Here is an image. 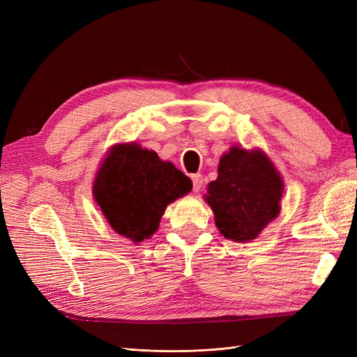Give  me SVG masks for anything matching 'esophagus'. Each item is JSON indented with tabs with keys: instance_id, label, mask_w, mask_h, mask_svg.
Instances as JSON below:
<instances>
[{
	"instance_id": "1",
	"label": "esophagus",
	"mask_w": 357,
	"mask_h": 357,
	"mask_svg": "<svg viewBox=\"0 0 357 357\" xmlns=\"http://www.w3.org/2000/svg\"><path fill=\"white\" fill-rule=\"evenodd\" d=\"M192 183H193V192L198 193L202 189V183H204L202 176L201 174H193L192 176Z\"/></svg>"
}]
</instances>
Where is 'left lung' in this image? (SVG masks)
Instances as JSON below:
<instances>
[{"mask_svg": "<svg viewBox=\"0 0 357 357\" xmlns=\"http://www.w3.org/2000/svg\"><path fill=\"white\" fill-rule=\"evenodd\" d=\"M283 180L261 150L232 147L219 164L218 180L208 185L205 201L225 238L250 241L280 213Z\"/></svg>", "mask_w": 357, "mask_h": 357, "instance_id": "1", "label": "left lung"}]
</instances>
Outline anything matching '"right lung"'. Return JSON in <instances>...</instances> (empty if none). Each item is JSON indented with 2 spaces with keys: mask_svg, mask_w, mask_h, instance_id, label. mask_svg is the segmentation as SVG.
Instances as JSON below:
<instances>
[{
  "mask_svg": "<svg viewBox=\"0 0 357 357\" xmlns=\"http://www.w3.org/2000/svg\"><path fill=\"white\" fill-rule=\"evenodd\" d=\"M192 189L171 162L131 144L114 146L96 174L93 195L112 228L139 243L152 236L167 205Z\"/></svg>",
  "mask_w": 357,
  "mask_h": 357,
  "instance_id": "right-lung-1",
  "label": "right lung"
}]
</instances>
